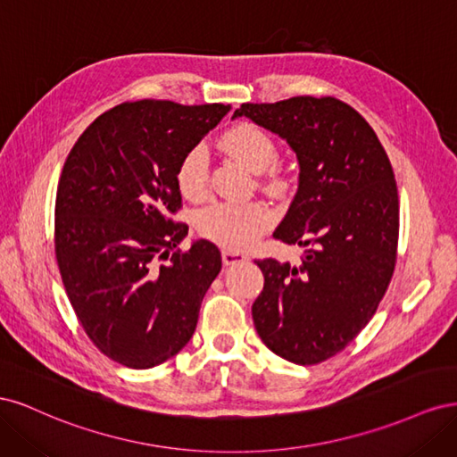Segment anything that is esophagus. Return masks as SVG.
Here are the masks:
<instances>
[{
    "label": "esophagus",
    "mask_w": 457,
    "mask_h": 457,
    "mask_svg": "<svg viewBox=\"0 0 457 457\" xmlns=\"http://www.w3.org/2000/svg\"><path fill=\"white\" fill-rule=\"evenodd\" d=\"M220 257H223V265L225 267H230V265H238V262H245L247 255L240 253V252H230V250H223V253H220Z\"/></svg>",
    "instance_id": "1"
}]
</instances>
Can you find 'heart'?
<instances>
[{
  "label": "heart",
  "mask_w": 457,
  "mask_h": 457,
  "mask_svg": "<svg viewBox=\"0 0 457 457\" xmlns=\"http://www.w3.org/2000/svg\"><path fill=\"white\" fill-rule=\"evenodd\" d=\"M219 148L253 173L270 170L278 150L272 137L255 123L240 121L219 139ZM207 183V156L202 146L190 148L179 162L177 187L187 198H200ZM272 215L262 204H212L196 215V228L204 238L227 247L252 244L270 225Z\"/></svg>",
  "instance_id": "heart-1"
}]
</instances>
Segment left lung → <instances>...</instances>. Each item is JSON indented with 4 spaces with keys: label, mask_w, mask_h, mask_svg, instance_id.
Here are the masks:
<instances>
[{
    "label": "left lung",
    "mask_w": 457,
    "mask_h": 457,
    "mask_svg": "<svg viewBox=\"0 0 457 457\" xmlns=\"http://www.w3.org/2000/svg\"><path fill=\"white\" fill-rule=\"evenodd\" d=\"M295 152L299 185L272 237L307 247L301 265L257 261L252 314L261 341L294 364L328 361L361 334L391 282L398 192L370 123L334 96L237 108Z\"/></svg>",
    "instance_id": "1"
}]
</instances>
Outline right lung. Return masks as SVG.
<instances>
[{"instance_id":"right-lung-1","label":"right lung","mask_w":457,"mask_h":457,"mask_svg":"<svg viewBox=\"0 0 457 457\" xmlns=\"http://www.w3.org/2000/svg\"><path fill=\"white\" fill-rule=\"evenodd\" d=\"M228 110L123 103L64 162L54 204L62 284L89 339L121 366H158L195 334L220 253L207 240L177 250L188 234L170 217L181 207L177 168Z\"/></svg>"}]
</instances>
